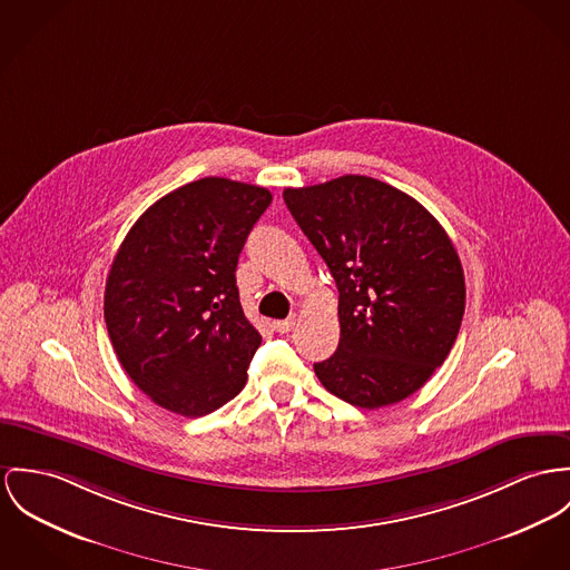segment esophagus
<instances>
[{"label":"esophagus","mask_w":570,"mask_h":570,"mask_svg":"<svg viewBox=\"0 0 570 570\" xmlns=\"http://www.w3.org/2000/svg\"><path fill=\"white\" fill-rule=\"evenodd\" d=\"M295 323H297V318H295V316L284 318V321H275V323H273V330H275V332H279V334H288V332L295 327Z\"/></svg>","instance_id":"1"}]
</instances>
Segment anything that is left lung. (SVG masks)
I'll list each match as a JSON object with an SVG mask.
<instances>
[{
    "instance_id": "obj_1",
    "label": "left lung",
    "mask_w": 570,
    "mask_h": 570,
    "mask_svg": "<svg viewBox=\"0 0 570 570\" xmlns=\"http://www.w3.org/2000/svg\"><path fill=\"white\" fill-rule=\"evenodd\" d=\"M284 202L338 288L341 343L314 364L318 382L366 410L416 393L453 347L466 302L442 225L410 195L366 176L286 188Z\"/></svg>"
}]
</instances>
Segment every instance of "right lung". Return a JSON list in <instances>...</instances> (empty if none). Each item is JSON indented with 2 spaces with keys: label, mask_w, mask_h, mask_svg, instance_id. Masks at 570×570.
I'll list each match as a JSON object with an SVG mask.
<instances>
[{
  "label": "right lung",
  "mask_w": 570,
  "mask_h": 570,
  "mask_svg": "<svg viewBox=\"0 0 570 570\" xmlns=\"http://www.w3.org/2000/svg\"><path fill=\"white\" fill-rule=\"evenodd\" d=\"M271 199L263 186L204 177L149 206L124 238L104 318L121 366L160 407L195 419L245 389L263 336L234 273Z\"/></svg>",
  "instance_id": "obj_1"
}]
</instances>
